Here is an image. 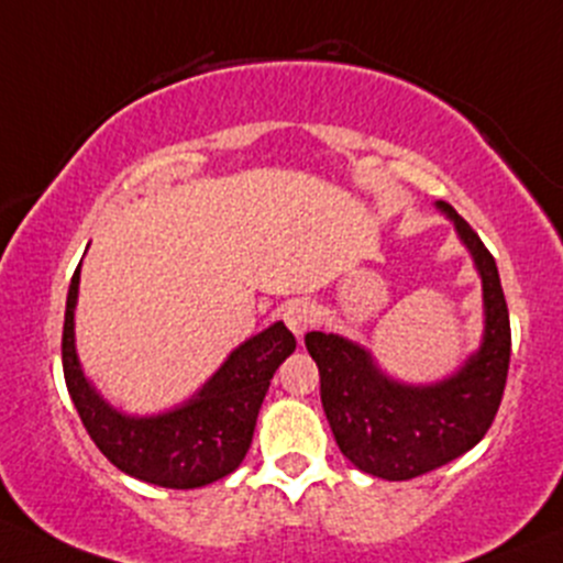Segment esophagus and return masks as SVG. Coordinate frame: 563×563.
<instances>
[{
	"label": "esophagus",
	"mask_w": 563,
	"mask_h": 563,
	"mask_svg": "<svg viewBox=\"0 0 563 563\" xmlns=\"http://www.w3.org/2000/svg\"><path fill=\"white\" fill-rule=\"evenodd\" d=\"M283 318H286V327L301 340L305 331L316 323V307H312L307 299H294L288 301V307L283 310Z\"/></svg>",
	"instance_id": "34e87169"
}]
</instances>
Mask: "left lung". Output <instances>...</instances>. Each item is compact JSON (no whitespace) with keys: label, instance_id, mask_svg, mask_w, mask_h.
<instances>
[{"label":"left lung","instance_id":"obj_1","mask_svg":"<svg viewBox=\"0 0 563 563\" xmlns=\"http://www.w3.org/2000/svg\"><path fill=\"white\" fill-rule=\"evenodd\" d=\"M437 207L483 283L481 347L453 375L437 383L396 380L347 336H305L321 372L323 412L336 445L353 466L383 481H412L472 451L494 423L510 369V316L494 256L451 205Z\"/></svg>","mask_w":563,"mask_h":563}]
</instances>
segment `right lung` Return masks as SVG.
<instances>
[{"instance_id": "add662e5", "label": "right lung", "mask_w": 563, "mask_h": 563, "mask_svg": "<svg viewBox=\"0 0 563 563\" xmlns=\"http://www.w3.org/2000/svg\"><path fill=\"white\" fill-rule=\"evenodd\" d=\"M80 266L64 312V380L82 426L110 464L162 488H202L232 475L251 448L258 410L277 366L297 340L277 321L236 345L191 399L156 416H129L112 407L82 372L75 347Z\"/></svg>"}]
</instances>
